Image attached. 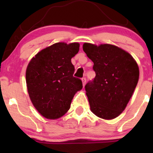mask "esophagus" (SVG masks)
I'll return each instance as SVG.
<instances>
[{"label": "esophagus", "instance_id": "obj_1", "mask_svg": "<svg viewBox=\"0 0 153 153\" xmlns=\"http://www.w3.org/2000/svg\"><path fill=\"white\" fill-rule=\"evenodd\" d=\"M82 85H83L84 86V85H85V83H86V78H85V77H83V78H82Z\"/></svg>", "mask_w": 153, "mask_h": 153}]
</instances>
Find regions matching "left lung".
Listing matches in <instances>:
<instances>
[{
  "label": "left lung",
  "instance_id": "obj_1",
  "mask_svg": "<svg viewBox=\"0 0 153 153\" xmlns=\"http://www.w3.org/2000/svg\"><path fill=\"white\" fill-rule=\"evenodd\" d=\"M82 50L94 62L96 77L85 85L91 110L104 119L124 110L138 82L137 62L126 51L111 45L85 43Z\"/></svg>",
  "mask_w": 153,
  "mask_h": 153
}]
</instances>
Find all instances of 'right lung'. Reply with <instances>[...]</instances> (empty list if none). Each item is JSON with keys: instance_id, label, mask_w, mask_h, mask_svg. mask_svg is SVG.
Wrapping results in <instances>:
<instances>
[{"instance_id": "1", "label": "right lung", "mask_w": 153, "mask_h": 153, "mask_svg": "<svg viewBox=\"0 0 153 153\" xmlns=\"http://www.w3.org/2000/svg\"><path fill=\"white\" fill-rule=\"evenodd\" d=\"M79 47L78 43L54 44L40 51L28 65V93L36 109L45 118L55 119L64 115L75 93L82 89V80L73 76L75 67L71 62Z\"/></svg>"}]
</instances>
